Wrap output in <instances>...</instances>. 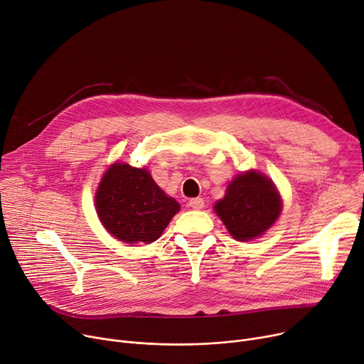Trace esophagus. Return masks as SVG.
Listing matches in <instances>:
<instances>
[{"label":"esophagus","mask_w":364,"mask_h":364,"mask_svg":"<svg viewBox=\"0 0 364 364\" xmlns=\"http://www.w3.org/2000/svg\"><path fill=\"white\" fill-rule=\"evenodd\" d=\"M188 205H190V208H191V209L200 210V209H203V208H205V200L202 199V197H196V199H191V200L188 202Z\"/></svg>","instance_id":"obj_1"}]
</instances>
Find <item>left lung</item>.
I'll list each match as a JSON object with an SVG mask.
<instances>
[{
	"label": "left lung",
	"mask_w": 364,
	"mask_h": 364,
	"mask_svg": "<svg viewBox=\"0 0 364 364\" xmlns=\"http://www.w3.org/2000/svg\"><path fill=\"white\" fill-rule=\"evenodd\" d=\"M282 197L273 181L250 170L229 183L225 197L215 203V212L237 241L261 237L277 220Z\"/></svg>",
	"instance_id": "1"
}]
</instances>
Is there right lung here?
Wrapping results in <instances>:
<instances>
[{
    "instance_id": "1",
    "label": "right lung",
    "mask_w": 364,
    "mask_h": 364,
    "mask_svg": "<svg viewBox=\"0 0 364 364\" xmlns=\"http://www.w3.org/2000/svg\"><path fill=\"white\" fill-rule=\"evenodd\" d=\"M95 209L107 232L126 244L156 241L180 205L146 168L114 162L95 191Z\"/></svg>"
}]
</instances>
